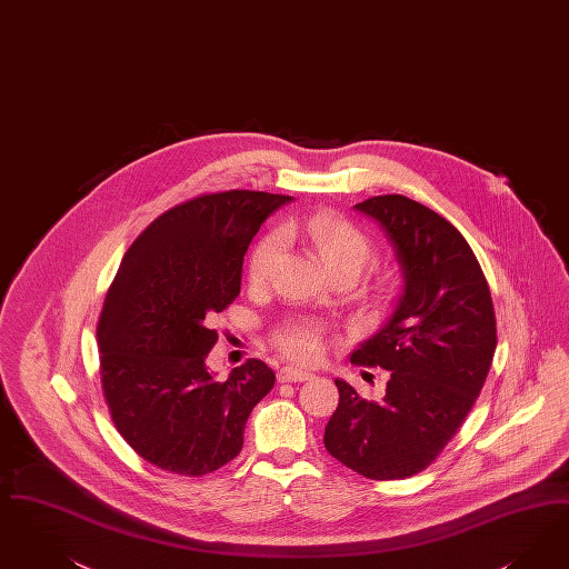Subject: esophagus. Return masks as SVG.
<instances>
[{"label": "esophagus", "instance_id": "34e87169", "mask_svg": "<svg viewBox=\"0 0 569 569\" xmlns=\"http://www.w3.org/2000/svg\"><path fill=\"white\" fill-rule=\"evenodd\" d=\"M279 383H300V381H309L313 379V372H307V370H298L295 366H283L277 375Z\"/></svg>", "mask_w": 569, "mask_h": 569}]
</instances>
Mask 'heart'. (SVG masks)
I'll use <instances>...</instances> for the list:
<instances>
[{
    "label": "heart",
    "instance_id": "b5f03b06",
    "mask_svg": "<svg viewBox=\"0 0 569 569\" xmlns=\"http://www.w3.org/2000/svg\"><path fill=\"white\" fill-rule=\"evenodd\" d=\"M286 232L300 234L318 251L319 260L330 274L349 273L358 277L375 258V243L365 230L335 213H318L305 220H292L286 224ZM279 248V234L274 232L258 241L248 264V277L253 286H260L271 277ZM277 345L292 360L313 362L321 351V332L313 323H292L277 335Z\"/></svg>",
    "mask_w": 569,
    "mask_h": 569
}]
</instances>
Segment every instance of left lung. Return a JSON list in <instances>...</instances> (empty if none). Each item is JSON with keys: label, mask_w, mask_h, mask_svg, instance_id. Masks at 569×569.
Returning a JSON list of instances; mask_svg holds the SVG:
<instances>
[{"label": "left lung", "mask_w": 569, "mask_h": 569, "mask_svg": "<svg viewBox=\"0 0 569 569\" xmlns=\"http://www.w3.org/2000/svg\"><path fill=\"white\" fill-rule=\"evenodd\" d=\"M356 209L386 230L405 288L386 326L351 353L353 365L389 370L383 400L337 379L323 445L362 477L409 478L442 453L475 407L498 345L496 311L475 251L449 220L402 194Z\"/></svg>", "instance_id": "8db88e82"}]
</instances>
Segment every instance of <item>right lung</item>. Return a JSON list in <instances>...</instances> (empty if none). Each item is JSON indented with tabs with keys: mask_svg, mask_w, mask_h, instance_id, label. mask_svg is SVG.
<instances>
[{
	"mask_svg": "<svg viewBox=\"0 0 569 569\" xmlns=\"http://www.w3.org/2000/svg\"><path fill=\"white\" fill-rule=\"evenodd\" d=\"M292 197L228 190L176 204L127 250L97 323L101 387L116 430L160 470L203 477L243 449L274 372L248 360L213 379L209 326L241 292L253 234Z\"/></svg>",
	"mask_w": 569,
	"mask_h": 569,
	"instance_id": "obj_1",
	"label": "right lung"
}]
</instances>
